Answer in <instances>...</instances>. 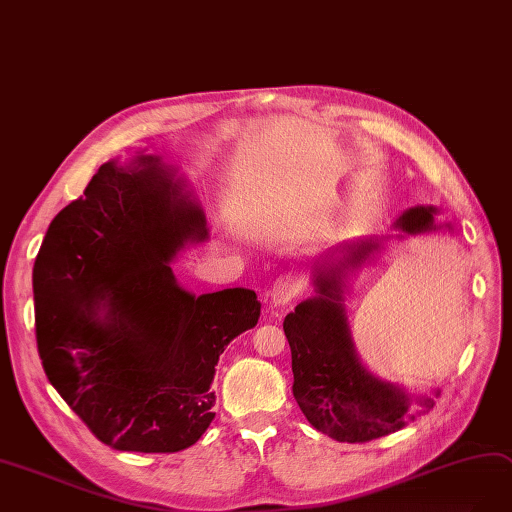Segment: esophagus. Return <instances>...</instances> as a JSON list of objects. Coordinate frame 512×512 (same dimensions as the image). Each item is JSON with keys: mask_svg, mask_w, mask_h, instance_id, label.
<instances>
[{"mask_svg": "<svg viewBox=\"0 0 512 512\" xmlns=\"http://www.w3.org/2000/svg\"><path fill=\"white\" fill-rule=\"evenodd\" d=\"M301 291V278L295 274H282L276 278L274 287L270 291V304L272 306H287L291 304V299L297 297Z\"/></svg>", "mask_w": 512, "mask_h": 512, "instance_id": "esophagus-1", "label": "esophagus"}]
</instances>
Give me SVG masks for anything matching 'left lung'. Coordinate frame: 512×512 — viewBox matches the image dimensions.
<instances>
[{"label": "left lung", "mask_w": 512, "mask_h": 512, "mask_svg": "<svg viewBox=\"0 0 512 512\" xmlns=\"http://www.w3.org/2000/svg\"><path fill=\"white\" fill-rule=\"evenodd\" d=\"M434 206H415L396 219L405 234L434 227ZM403 238V236H399ZM382 249V240L344 246V257H327L314 270L316 295L287 314L282 329L291 346L293 396L308 422L339 443H367L401 430L415 418L411 394L375 377L358 361L348 327L344 293L350 268ZM424 409L434 399H415Z\"/></svg>", "instance_id": "left-lung-1"}]
</instances>
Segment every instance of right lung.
I'll return each instance as SVG.
<instances>
[{"mask_svg": "<svg viewBox=\"0 0 512 512\" xmlns=\"http://www.w3.org/2000/svg\"><path fill=\"white\" fill-rule=\"evenodd\" d=\"M158 156L103 164L48 227L33 266L44 371L101 443L175 453L215 418V365L253 329L251 289L194 295L168 261L208 238L200 204Z\"/></svg>", "mask_w": 512, "mask_h": 512, "instance_id": "add662e5", "label": "right lung"}]
</instances>
